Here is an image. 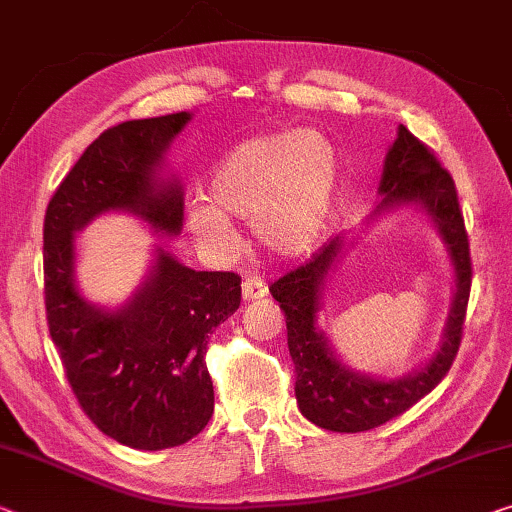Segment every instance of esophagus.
<instances>
[{"label":"esophagus","mask_w":512,"mask_h":512,"mask_svg":"<svg viewBox=\"0 0 512 512\" xmlns=\"http://www.w3.org/2000/svg\"><path fill=\"white\" fill-rule=\"evenodd\" d=\"M265 295H267V283L261 277H247L242 281V300L245 302L263 300Z\"/></svg>","instance_id":"obj_1"}]
</instances>
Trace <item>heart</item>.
Listing matches in <instances>:
<instances>
[{
	"label": "heart",
	"mask_w": 512,
	"mask_h": 512,
	"mask_svg": "<svg viewBox=\"0 0 512 512\" xmlns=\"http://www.w3.org/2000/svg\"><path fill=\"white\" fill-rule=\"evenodd\" d=\"M336 153L318 132H279L242 141L217 164L207 201L185 208L194 240L212 254L238 247L226 215L251 219L258 240L279 256H300L316 245L332 212Z\"/></svg>",
	"instance_id": "heart-1"
}]
</instances>
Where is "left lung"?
Instances as JSON below:
<instances>
[{
  "mask_svg": "<svg viewBox=\"0 0 512 512\" xmlns=\"http://www.w3.org/2000/svg\"><path fill=\"white\" fill-rule=\"evenodd\" d=\"M380 194L382 203L375 212L414 203L435 222L455 270L453 304L442 345L421 371L400 380H375L343 366L334 357L325 332L316 325L325 286L322 281L341 254V238L325 242L304 265L272 283L270 293L286 313L288 350L297 373V405L306 419L334 432L371 430L410 410L444 380L462 341L471 288V258L458 192L435 153L405 125L398 128V137L384 160Z\"/></svg>",
  "mask_w": 512,
  "mask_h": 512,
  "instance_id": "1",
  "label": "left lung"
}]
</instances>
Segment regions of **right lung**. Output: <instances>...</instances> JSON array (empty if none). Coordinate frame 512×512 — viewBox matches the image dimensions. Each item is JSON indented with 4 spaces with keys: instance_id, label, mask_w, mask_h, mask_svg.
<instances>
[{
    "instance_id": "obj_1",
    "label": "right lung",
    "mask_w": 512,
    "mask_h": 512,
    "mask_svg": "<svg viewBox=\"0 0 512 512\" xmlns=\"http://www.w3.org/2000/svg\"><path fill=\"white\" fill-rule=\"evenodd\" d=\"M192 116L125 121L86 148L47 203L45 311L52 343L84 414L139 451L174 448L208 426L215 391L208 338L240 306L235 272H196L167 251L121 309H98L75 283V233L102 212L125 210L174 235L183 187L160 178L162 155Z\"/></svg>"
}]
</instances>
